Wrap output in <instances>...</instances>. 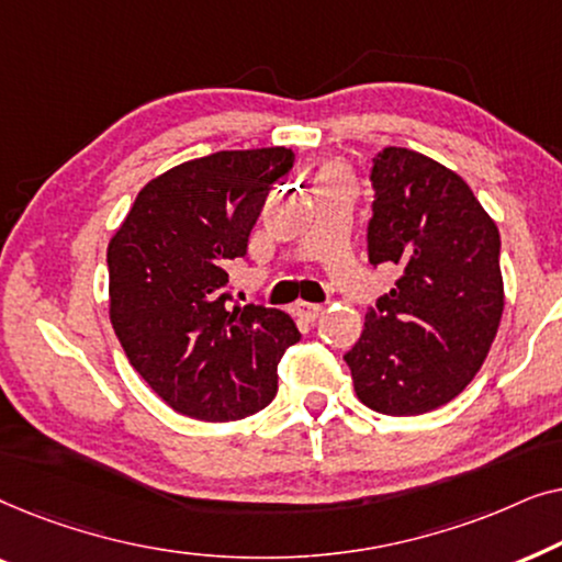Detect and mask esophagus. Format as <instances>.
I'll use <instances>...</instances> for the list:
<instances>
[{"label":"esophagus","instance_id":"obj_1","mask_svg":"<svg viewBox=\"0 0 562 562\" xmlns=\"http://www.w3.org/2000/svg\"><path fill=\"white\" fill-rule=\"evenodd\" d=\"M294 314L299 319L304 322H314L322 314V306L319 304H312V302H296L294 304Z\"/></svg>","mask_w":562,"mask_h":562}]
</instances>
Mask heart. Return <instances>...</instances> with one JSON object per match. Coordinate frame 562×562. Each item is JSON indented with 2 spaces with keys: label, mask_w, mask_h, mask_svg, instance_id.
Segmentation results:
<instances>
[{
  "label": "heart",
  "mask_w": 562,
  "mask_h": 562,
  "mask_svg": "<svg viewBox=\"0 0 562 562\" xmlns=\"http://www.w3.org/2000/svg\"><path fill=\"white\" fill-rule=\"evenodd\" d=\"M319 179H340V168H335V166H327V168H322Z\"/></svg>",
  "instance_id": "obj_1"
}]
</instances>
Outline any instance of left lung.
<instances>
[{"label":"left lung","instance_id":"left-lung-1","mask_svg":"<svg viewBox=\"0 0 562 562\" xmlns=\"http://www.w3.org/2000/svg\"><path fill=\"white\" fill-rule=\"evenodd\" d=\"M368 260L396 266L345 352L368 409L409 417L448 404L486 360L504 312L502 237L468 183L406 148L373 158Z\"/></svg>","mask_w":562,"mask_h":562}]
</instances>
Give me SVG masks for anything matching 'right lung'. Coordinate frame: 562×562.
Returning <instances> with one entry per match:
<instances>
[{"instance_id":"obj_1","label":"right lung","mask_w":562,"mask_h":562,"mask_svg":"<svg viewBox=\"0 0 562 562\" xmlns=\"http://www.w3.org/2000/svg\"><path fill=\"white\" fill-rule=\"evenodd\" d=\"M294 150H220L145 183L106 248L110 319L145 383L173 412L250 417L279 391V360L299 342L286 312L233 304L229 260L245 258L273 181Z\"/></svg>"}]
</instances>
